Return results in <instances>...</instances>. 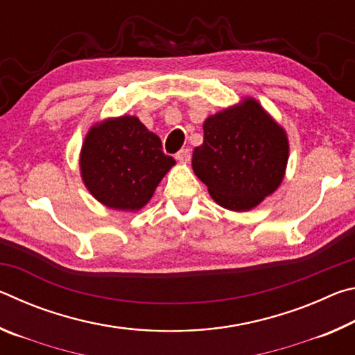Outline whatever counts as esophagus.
Listing matches in <instances>:
<instances>
[{
    "instance_id": "esophagus-1",
    "label": "esophagus",
    "mask_w": 355,
    "mask_h": 355,
    "mask_svg": "<svg viewBox=\"0 0 355 355\" xmlns=\"http://www.w3.org/2000/svg\"><path fill=\"white\" fill-rule=\"evenodd\" d=\"M177 161H180V163H189L191 159V150L189 148H182L180 152L175 155Z\"/></svg>"
}]
</instances>
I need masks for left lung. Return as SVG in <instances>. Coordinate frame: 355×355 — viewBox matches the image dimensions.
<instances>
[{
  "label": "left lung",
  "instance_id": "obj_1",
  "mask_svg": "<svg viewBox=\"0 0 355 355\" xmlns=\"http://www.w3.org/2000/svg\"><path fill=\"white\" fill-rule=\"evenodd\" d=\"M285 130L254 98L209 116L192 169L216 203L248 211L279 188L288 163Z\"/></svg>",
  "mask_w": 355,
  "mask_h": 355
}]
</instances>
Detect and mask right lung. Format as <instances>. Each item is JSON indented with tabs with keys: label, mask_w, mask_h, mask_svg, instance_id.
I'll list each match as a JSON object with an SVG mask.
<instances>
[{
	"label": "right lung",
	"mask_w": 355,
	"mask_h": 355,
	"mask_svg": "<svg viewBox=\"0 0 355 355\" xmlns=\"http://www.w3.org/2000/svg\"><path fill=\"white\" fill-rule=\"evenodd\" d=\"M175 164L161 139L135 116L106 119L89 130L80 167L89 192L103 205L137 211Z\"/></svg>",
	"instance_id": "obj_1"
}]
</instances>
